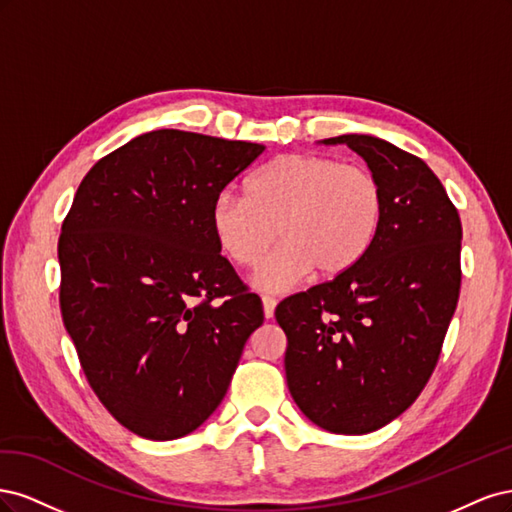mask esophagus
<instances>
[{
	"mask_svg": "<svg viewBox=\"0 0 512 512\" xmlns=\"http://www.w3.org/2000/svg\"><path fill=\"white\" fill-rule=\"evenodd\" d=\"M262 307H265V318H273L275 307H277V299L265 294V297H262Z\"/></svg>",
	"mask_w": 512,
	"mask_h": 512,
	"instance_id": "esophagus-1",
	"label": "esophagus"
}]
</instances>
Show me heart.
<instances>
[{"label":"heart","instance_id":"obj_1","mask_svg":"<svg viewBox=\"0 0 512 512\" xmlns=\"http://www.w3.org/2000/svg\"><path fill=\"white\" fill-rule=\"evenodd\" d=\"M386 209L380 177L363 164L331 156L288 153L247 179L245 200L220 196L211 207V230L237 267L262 262L256 286L284 292L316 271L337 277L352 271L374 245Z\"/></svg>","mask_w":512,"mask_h":512}]
</instances>
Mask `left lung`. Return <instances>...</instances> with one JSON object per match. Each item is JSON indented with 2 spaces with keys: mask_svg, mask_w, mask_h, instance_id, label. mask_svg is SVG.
<instances>
[{
  "mask_svg": "<svg viewBox=\"0 0 512 512\" xmlns=\"http://www.w3.org/2000/svg\"><path fill=\"white\" fill-rule=\"evenodd\" d=\"M344 143L384 185L378 237L352 271L275 309L292 399L331 433H369L406 412L438 365L461 288V220L412 153L369 134Z\"/></svg>",
  "mask_w": 512,
  "mask_h": 512,
  "instance_id": "left-lung-1",
  "label": "left lung"
}]
</instances>
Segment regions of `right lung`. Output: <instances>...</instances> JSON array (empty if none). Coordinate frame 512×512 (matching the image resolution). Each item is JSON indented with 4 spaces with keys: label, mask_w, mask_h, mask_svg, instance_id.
Segmentation results:
<instances>
[{
    "label": "right lung",
    "mask_w": 512,
    "mask_h": 512,
    "mask_svg": "<svg viewBox=\"0 0 512 512\" xmlns=\"http://www.w3.org/2000/svg\"><path fill=\"white\" fill-rule=\"evenodd\" d=\"M265 147L153 130L91 166L59 235V307L102 406L175 440L224 399L262 301L220 254L211 207Z\"/></svg>",
    "instance_id": "obj_1"
}]
</instances>
